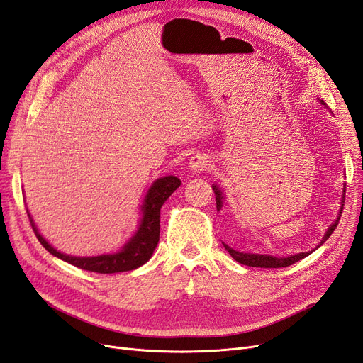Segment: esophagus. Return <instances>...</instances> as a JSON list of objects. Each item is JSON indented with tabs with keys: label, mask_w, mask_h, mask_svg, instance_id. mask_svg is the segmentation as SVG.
I'll return each instance as SVG.
<instances>
[{
	"label": "esophagus",
	"mask_w": 363,
	"mask_h": 363,
	"mask_svg": "<svg viewBox=\"0 0 363 363\" xmlns=\"http://www.w3.org/2000/svg\"><path fill=\"white\" fill-rule=\"evenodd\" d=\"M208 164H211V160H208L206 155H195L189 159V169L194 172L206 171L208 168Z\"/></svg>",
	"instance_id": "obj_1"
}]
</instances>
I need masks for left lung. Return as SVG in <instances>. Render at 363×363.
Segmentation results:
<instances>
[{"label":"left lung","mask_w":363,"mask_h":363,"mask_svg":"<svg viewBox=\"0 0 363 363\" xmlns=\"http://www.w3.org/2000/svg\"><path fill=\"white\" fill-rule=\"evenodd\" d=\"M212 188H213L215 196H216V208L219 211V208L223 207V194H221V191L216 188V186H212ZM344 203H345V195H342V207H340V211H342V208H344ZM339 213H342V212H339ZM339 219H340V215H339V218L336 219V221L330 227H328V230H327L323 240H321V244H324L325 240L330 238V235L335 232V228L339 224ZM224 247L228 251V255L232 256L236 262H239L240 265L256 267V268H283V267H289V265H292V263L298 262V260L309 256V252H298V255L288 256V257H274V256H265V255H250V252H240V251H236L233 248H230L225 244H224ZM318 247H320V245H318Z\"/></svg>","instance_id":"obj_1"}]
</instances>
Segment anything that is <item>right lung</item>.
Listing matches in <instances>:
<instances>
[{
  "label": "right lung",
  "instance_id": "1",
  "mask_svg": "<svg viewBox=\"0 0 363 363\" xmlns=\"http://www.w3.org/2000/svg\"><path fill=\"white\" fill-rule=\"evenodd\" d=\"M182 182L174 177V175H168V177H163L155 182L151 186L144 206H142V221L139 225V230L136 235L131 238L128 242L124 245L116 255H103L96 257H75V256H67L63 252H59L54 250L45 239H43L38 228L35 227L31 216L30 224L33 227V232H35L39 242L43 245L47 251H50L52 256H56L65 262L71 263V265L82 268L86 271L92 272H100V274H113V272H124L136 269L144 265L145 262L150 260L152 251L157 247L159 242V235H160V207L163 203L169 199V195L179 188Z\"/></svg>",
  "mask_w": 363,
  "mask_h": 363
}]
</instances>
